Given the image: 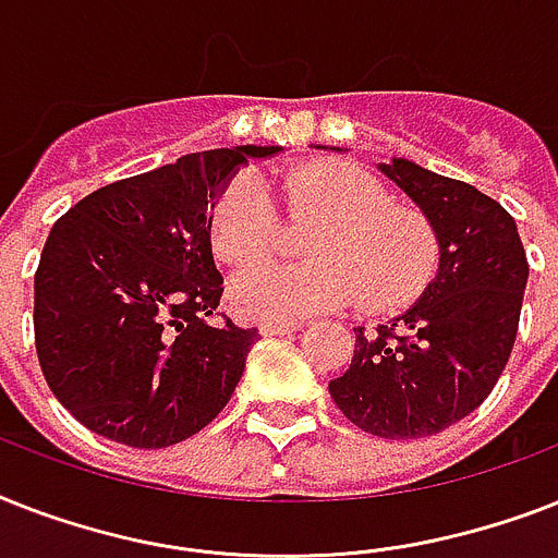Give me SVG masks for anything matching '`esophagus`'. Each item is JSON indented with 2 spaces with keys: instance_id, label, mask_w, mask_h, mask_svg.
Returning a JSON list of instances; mask_svg holds the SVG:
<instances>
[{
  "instance_id": "34e87169",
  "label": "esophagus",
  "mask_w": 558,
  "mask_h": 558,
  "mask_svg": "<svg viewBox=\"0 0 558 558\" xmlns=\"http://www.w3.org/2000/svg\"><path fill=\"white\" fill-rule=\"evenodd\" d=\"M301 324L298 320H260V332L264 335H289L298 332Z\"/></svg>"
}]
</instances>
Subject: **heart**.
<instances>
[{
    "instance_id": "heart-1",
    "label": "heart",
    "mask_w": 558,
    "mask_h": 558,
    "mask_svg": "<svg viewBox=\"0 0 558 558\" xmlns=\"http://www.w3.org/2000/svg\"><path fill=\"white\" fill-rule=\"evenodd\" d=\"M275 189L292 220L320 217L303 243L306 264H266L234 280L243 315L298 320L312 312L404 310L427 292L441 266L436 220L396 201L389 185L347 160H312L280 171ZM280 238V211L269 185L240 174L217 197L211 246L226 264L255 266Z\"/></svg>"
}]
</instances>
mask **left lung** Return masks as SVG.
<instances>
[{"label": "left lung", "instance_id": "left-lung-1", "mask_svg": "<svg viewBox=\"0 0 558 558\" xmlns=\"http://www.w3.org/2000/svg\"><path fill=\"white\" fill-rule=\"evenodd\" d=\"M381 171L436 220L441 266L407 315L357 326L350 369L329 381V396L364 433L421 438L493 392L513 352L530 266L510 211L475 185L410 160Z\"/></svg>", "mask_w": 558, "mask_h": 558}]
</instances>
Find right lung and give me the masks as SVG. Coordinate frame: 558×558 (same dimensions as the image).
I'll return each mask as SVG.
<instances>
[{"instance_id":"right-lung-1","label":"right lung","mask_w":558,"mask_h":558,"mask_svg":"<svg viewBox=\"0 0 558 558\" xmlns=\"http://www.w3.org/2000/svg\"><path fill=\"white\" fill-rule=\"evenodd\" d=\"M185 154L108 183L53 223L34 275V341L59 404L111 441L157 450L201 433L238 387L257 329L220 315L208 206L248 157Z\"/></svg>"}]
</instances>
